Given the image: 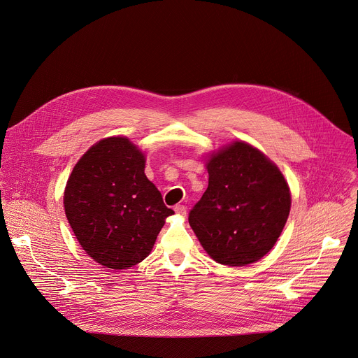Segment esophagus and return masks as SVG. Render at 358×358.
Wrapping results in <instances>:
<instances>
[{
	"mask_svg": "<svg viewBox=\"0 0 358 358\" xmlns=\"http://www.w3.org/2000/svg\"><path fill=\"white\" fill-rule=\"evenodd\" d=\"M174 210H176V213L180 215V216H185V215H187V208H185L184 205H176Z\"/></svg>",
	"mask_w": 358,
	"mask_h": 358,
	"instance_id": "34e87169",
	"label": "esophagus"
}]
</instances>
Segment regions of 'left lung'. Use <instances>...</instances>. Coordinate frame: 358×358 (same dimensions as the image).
<instances>
[{"label":"left lung","instance_id":"8db88e82","mask_svg":"<svg viewBox=\"0 0 358 358\" xmlns=\"http://www.w3.org/2000/svg\"><path fill=\"white\" fill-rule=\"evenodd\" d=\"M209 184L189 212V226L205 251L222 265L245 266L276 244L292 195L278 166L245 142L212 153Z\"/></svg>","mask_w":358,"mask_h":358}]
</instances>
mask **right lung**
<instances>
[{"label": "right lung", "mask_w": 358, "mask_h": 358, "mask_svg": "<svg viewBox=\"0 0 358 358\" xmlns=\"http://www.w3.org/2000/svg\"><path fill=\"white\" fill-rule=\"evenodd\" d=\"M64 208L85 252L108 269L142 262L174 213L145 176V155L124 136L104 138L79 159Z\"/></svg>", "instance_id": "1"}]
</instances>
